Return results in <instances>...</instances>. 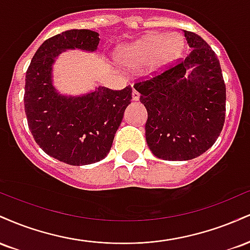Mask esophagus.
Returning a JSON list of instances; mask_svg holds the SVG:
<instances>
[{
  "label": "esophagus",
  "instance_id": "34e87169",
  "mask_svg": "<svg viewBox=\"0 0 250 250\" xmlns=\"http://www.w3.org/2000/svg\"><path fill=\"white\" fill-rule=\"evenodd\" d=\"M131 95H133V101H139V99H140L139 91H136L135 89H133V93H131Z\"/></svg>",
  "mask_w": 250,
  "mask_h": 250
}]
</instances>
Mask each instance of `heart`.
<instances>
[{
  "instance_id": "1",
  "label": "heart",
  "mask_w": 250,
  "mask_h": 250,
  "mask_svg": "<svg viewBox=\"0 0 250 250\" xmlns=\"http://www.w3.org/2000/svg\"><path fill=\"white\" fill-rule=\"evenodd\" d=\"M185 42L177 34H154L127 48L122 53V57L129 67L137 68L148 64L160 67L180 57Z\"/></svg>"
}]
</instances>
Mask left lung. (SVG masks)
Masks as SVG:
<instances>
[{"mask_svg":"<svg viewBox=\"0 0 250 250\" xmlns=\"http://www.w3.org/2000/svg\"><path fill=\"white\" fill-rule=\"evenodd\" d=\"M183 33L191 48L187 57L134 84L148 113V147L159 159L171 161H187L208 150L226 116V84L216 54L197 34Z\"/></svg>","mask_w":250,"mask_h":250,"instance_id":"obj_1","label":"left lung"}]
</instances>
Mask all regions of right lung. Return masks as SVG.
<instances>
[{
  "mask_svg": "<svg viewBox=\"0 0 250 250\" xmlns=\"http://www.w3.org/2000/svg\"><path fill=\"white\" fill-rule=\"evenodd\" d=\"M99 34L71 29L41 44L25 74L24 110L31 135L40 148L71 166L99 162L107 156L130 103V85L122 90L99 87L81 96H64L53 85V63L62 51H95Z\"/></svg>",
  "mask_w": 250,
  "mask_h": 250,
  "instance_id": "add662e5",
  "label": "right lung"
}]
</instances>
